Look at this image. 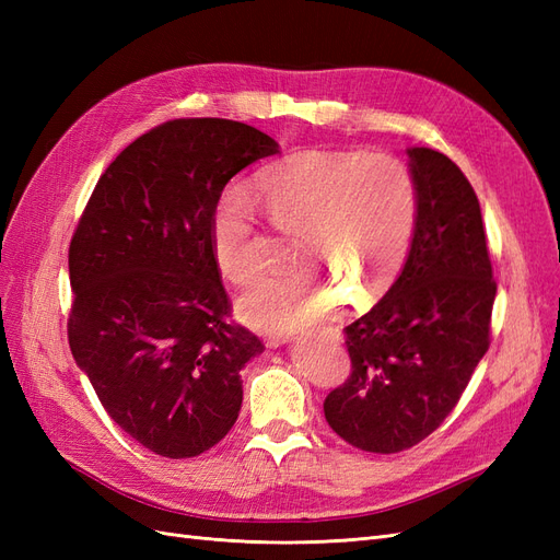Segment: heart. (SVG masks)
I'll use <instances>...</instances> for the list:
<instances>
[{"mask_svg":"<svg viewBox=\"0 0 560 560\" xmlns=\"http://www.w3.org/2000/svg\"><path fill=\"white\" fill-rule=\"evenodd\" d=\"M261 208L278 231L296 233L299 268L261 280L238 301L241 317L270 334L299 331L336 317L343 294L358 303L387 292L409 254L418 191L411 167L387 151H296L257 177ZM219 268L235 284L264 270L257 210L247 191L229 189L212 217Z\"/></svg>","mask_w":560,"mask_h":560,"instance_id":"obj_1","label":"heart"}]
</instances>
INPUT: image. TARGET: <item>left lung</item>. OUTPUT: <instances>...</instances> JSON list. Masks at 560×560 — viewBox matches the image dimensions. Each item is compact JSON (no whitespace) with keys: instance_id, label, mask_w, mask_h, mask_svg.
Listing matches in <instances>:
<instances>
[{"instance_id":"1","label":"left lung","mask_w":560,"mask_h":560,"mask_svg":"<svg viewBox=\"0 0 560 560\" xmlns=\"http://www.w3.org/2000/svg\"><path fill=\"white\" fill-rule=\"evenodd\" d=\"M418 191L409 259L389 292L348 325L350 376L325 399L329 428L366 453L430 436L490 346L498 282L479 198L448 156L409 149Z\"/></svg>"}]
</instances>
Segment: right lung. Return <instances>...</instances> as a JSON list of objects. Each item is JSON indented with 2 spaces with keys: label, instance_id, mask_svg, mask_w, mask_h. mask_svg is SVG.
<instances>
[{
  "label": "right lung",
  "instance_id": "right-lung-1",
  "mask_svg": "<svg viewBox=\"0 0 560 560\" xmlns=\"http://www.w3.org/2000/svg\"><path fill=\"white\" fill-rule=\"evenodd\" d=\"M273 154L247 124L173 118L109 163L74 229L72 354L109 418L156 455L206 453L238 418L241 369L264 343L231 319L212 217L226 182Z\"/></svg>",
  "mask_w": 560,
  "mask_h": 560
}]
</instances>
